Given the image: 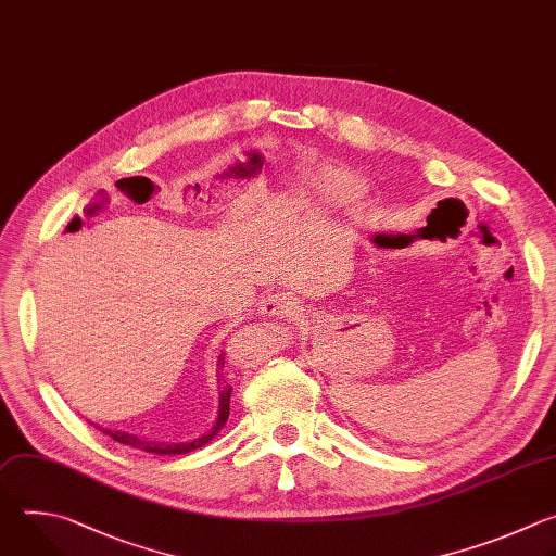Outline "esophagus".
<instances>
[{"instance_id": "obj_1", "label": "esophagus", "mask_w": 556, "mask_h": 556, "mask_svg": "<svg viewBox=\"0 0 556 556\" xmlns=\"http://www.w3.org/2000/svg\"><path fill=\"white\" fill-rule=\"evenodd\" d=\"M295 302L287 295V293H274V295H267L261 306H258V313L263 317H285V315H291L295 313Z\"/></svg>"}]
</instances>
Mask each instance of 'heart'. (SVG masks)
I'll return each instance as SVG.
<instances>
[{"mask_svg":"<svg viewBox=\"0 0 556 556\" xmlns=\"http://www.w3.org/2000/svg\"><path fill=\"white\" fill-rule=\"evenodd\" d=\"M328 190L340 194V197H355L357 194V190L351 181H332V184H328Z\"/></svg>","mask_w":556,"mask_h":556,"instance_id":"heart-1","label":"heart"}]
</instances>
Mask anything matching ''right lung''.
I'll return each mask as SVG.
<instances>
[{
	"mask_svg": "<svg viewBox=\"0 0 556 556\" xmlns=\"http://www.w3.org/2000/svg\"><path fill=\"white\" fill-rule=\"evenodd\" d=\"M224 364H226V359H224V353L218 355V362H216V368H218V372L224 370ZM220 401H218V418H216V422H214V427L207 431V433H203L201 438H194L192 442H179V445H166V442H153V440H142V438H138V435H134V433H125V431H111V429H100L102 433H106L109 438H114L116 442H121V445H129V447H136V450H142V452H149V454H157V456H181V454H188V452H194V450H201V447H205L207 442L220 431V427L226 425V420H228V416H230V396H232V386L230 383H226V379H224V375H220Z\"/></svg>",
	"mask_w": 556,
	"mask_h": 556,
	"instance_id": "obj_1",
	"label": "right lung"
}]
</instances>
